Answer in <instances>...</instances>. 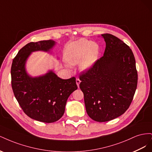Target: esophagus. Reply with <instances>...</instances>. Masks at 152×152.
<instances>
[{
	"label": "esophagus",
	"mask_w": 152,
	"mask_h": 152,
	"mask_svg": "<svg viewBox=\"0 0 152 152\" xmlns=\"http://www.w3.org/2000/svg\"><path fill=\"white\" fill-rule=\"evenodd\" d=\"M80 83V80L79 79V78H77V79H76V84H77L78 87H79Z\"/></svg>",
	"instance_id": "34e87169"
}]
</instances>
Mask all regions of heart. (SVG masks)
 Here are the masks:
<instances>
[{
    "mask_svg": "<svg viewBox=\"0 0 152 152\" xmlns=\"http://www.w3.org/2000/svg\"><path fill=\"white\" fill-rule=\"evenodd\" d=\"M98 45L87 39H80L69 44L66 50V59L70 65H77L83 71H88L98 61Z\"/></svg>",
    "mask_w": 152,
    "mask_h": 152,
    "instance_id": "1",
    "label": "heart"
}]
</instances>
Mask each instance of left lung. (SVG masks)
<instances>
[{
	"label": "left lung",
	"mask_w": 152,
	"mask_h": 152,
	"mask_svg": "<svg viewBox=\"0 0 152 152\" xmlns=\"http://www.w3.org/2000/svg\"><path fill=\"white\" fill-rule=\"evenodd\" d=\"M106 42L103 56L80 77L86 112L93 120L107 122L129 107L137 83L134 54L123 41L102 34Z\"/></svg>",
	"instance_id": "obj_1"
}]
</instances>
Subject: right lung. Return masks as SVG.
Instances as JSON below:
<instances>
[{"label":"right lung","mask_w":152,"mask_h":152,"mask_svg":"<svg viewBox=\"0 0 152 152\" xmlns=\"http://www.w3.org/2000/svg\"><path fill=\"white\" fill-rule=\"evenodd\" d=\"M56 44L53 40L27 44L14 58L11 70L13 93L22 110L31 118L45 123L61 118L68 97L77 89L75 77L62 79L53 69L35 77L26 70V62L32 53L53 54Z\"/></svg>","instance_id":"right-lung-1"}]
</instances>
